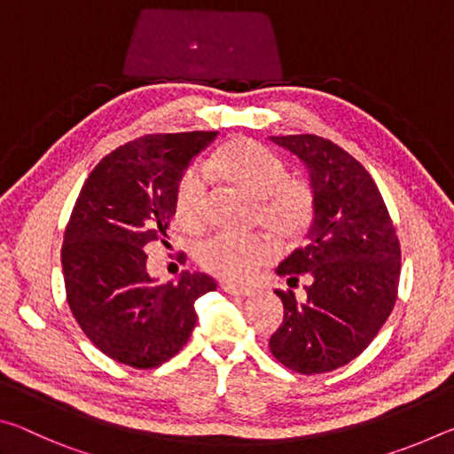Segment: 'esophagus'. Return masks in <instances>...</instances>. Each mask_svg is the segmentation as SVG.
<instances>
[{"label": "esophagus", "instance_id": "obj_1", "mask_svg": "<svg viewBox=\"0 0 454 454\" xmlns=\"http://www.w3.org/2000/svg\"><path fill=\"white\" fill-rule=\"evenodd\" d=\"M222 290H224L226 294H232V296H250V294H254V288L238 286V284H230V282L222 284Z\"/></svg>", "mask_w": 454, "mask_h": 454}]
</instances>
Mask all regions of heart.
I'll return each instance as SVG.
<instances>
[{
	"label": "heart",
	"instance_id": "1",
	"mask_svg": "<svg viewBox=\"0 0 454 454\" xmlns=\"http://www.w3.org/2000/svg\"><path fill=\"white\" fill-rule=\"evenodd\" d=\"M206 172L256 202V224L284 246L304 240L317 216V194L309 180L290 176L284 160L248 137L222 145L206 162ZM176 216L198 228L206 212V182L190 168L176 188ZM276 250L262 236H212L196 248L198 264L218 278L244 282L270 262Z\"/></svg>",
	"mask_w": 454,
	"mask_h": 454
}]
</instances>
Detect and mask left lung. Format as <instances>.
Here are the masks:
<instances>
[{
    "label": "left lung",
    "mask_w": 454,
    "mask_h": 454,
    "mask_svg": "<svg viewBox=\"0 0 454 454\" xmlns=\"http://www.w3.org/2000/svg\"><path fill=\"white\" fill-rule=\"evenodd\" d=\"M302 160L317 194L309 242L276 268L290 288L310 276L306 298L276 290L284 320L270 352L301 374H322L355 360L395 309L401 244L387 204L364 166L340 145L314 134L272 136Z\"/></svg>",
    "instance_id": "8db88e82"
}]
</instances>
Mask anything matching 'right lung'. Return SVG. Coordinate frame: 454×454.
<instances>
[{"label": "right lung", "instance_id": "obj_1", "mask_svg": "<svg viewBox=\"0 0 454 454\" xmlns=\"http://www.w3.org/2000/svg\"><path fill=\"white\" fill-rule=\"evenodd\" d=\"M214 137H136L107 153L75 200L61 246L66 298L83 334L120 364L156 368L178 355L196 326L194 302L216 290V280L202 272L156 282L144 252L145 244L166 242L182 174Z\"/></svg>", "mask_w": 454, "mask_h": 454}]
</instances>
